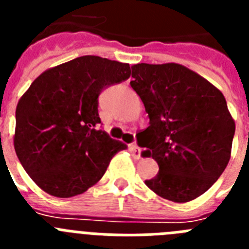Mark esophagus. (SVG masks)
I'll return each mask as SVG.
<instances>
[{"mask_svg": "<svg viewBox=\"0 0 249 249\" xmlns=\"http://www.w3.org/2000/svg\"><path fill=\"white\" fill-rule=\"evenodd\" d=\"M129 151H131L133 158H136V160H140V158H141V148L137 146V144H131V146H129Z\"/></svg>", "mask_w": 249, "mask_h": 249, "instance_id": "34e87169", "label": "esophagus"}]
</instances>
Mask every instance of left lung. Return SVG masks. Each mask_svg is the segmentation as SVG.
<instances>
[{
  "mask_svg": "<svg viewBox=\"0 0 249 249\" xmlns=\"http://www.w3.org/2000/svg\"><path fill=\"white\" fill-rule=\"evenodd\" d=\"M131 87L149 117L138 144L158 163L146 181L156 195L184 203L212 187L227 167L236 131L217 87L178 63L132 66Z\"/></svg>",
  "mask_w": 249,
  "mask_h": 249,
  "instance_id": "left-lung-1",
  "label": "left lung"
}]
</instances>
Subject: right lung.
<instances>
[{
  "instance_id": "obj_1",
  "label": "right lung",
  "mask_w": 249,
  "mask_h": 249,
  "mask_svg": "<svg viewBox=\"0 0 249 249\" xmlns=\"http://www.w3.org/2000/svg\"><path fill=\"white\" fill-rule=\"evenodd\" d=\"M129 76L128 63L82 56L46 70L22 94L13 146L41 190L58 198L81 195L127 148L98 129V96Z\"/></svg>"
}]
</instances>
